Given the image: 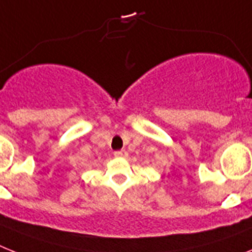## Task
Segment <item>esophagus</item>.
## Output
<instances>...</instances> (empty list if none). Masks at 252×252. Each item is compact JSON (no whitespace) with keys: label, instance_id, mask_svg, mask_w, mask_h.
<instances>
[{"label":"esophagus","instance_id":"esophagus-1","mask_svg":"<svg viewBox=\"0 0 252 252\" xmlns=\"http://www.w3.org/2000/svg\"><path fill=\"white\" fill-rule=\"evenodd\" d=\"M114 156H116L117 158H124V157H126V156H127V152L125 151V149H122V151L114 152Z\"/></svg>","mask_w":252,"mask_h":252}]
</instances>
